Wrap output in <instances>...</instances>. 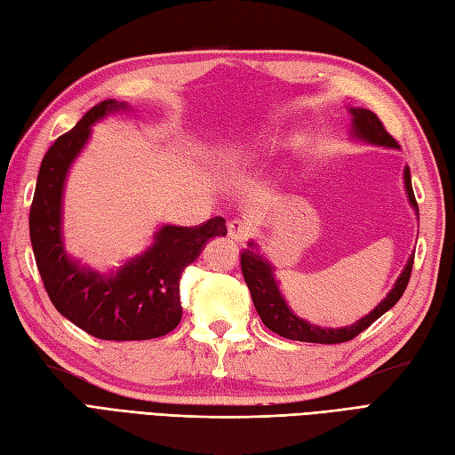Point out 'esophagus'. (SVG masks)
I'll use <instances>...</instances> for the list:
<instances>
[{"label":"esophagus","instance_id":"obj_1","mask_svg":"<svg viewBox=\"0 0 455 455\" xmlns=\"http://www.w3.org/2000/svg\"><path fill=\"white\" fill-rule=\"evenodd\" d=\"M228 235L234 239V241L241 243V241H245L251 235V228H249V224H245V221L231 220L229 224H228Z\"/></svg>","mask_w":455,"mask_h":455}]
</instances>
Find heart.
I'll return each mask as SVG.
<instances>
[{"mask_svg": "<svg viewBox=\"0 0 455 455\" xmlns=\"http://www.w3.org/2000/svg\"><path fill=\"white\" fill-rule=\"evenodd\" d=\"M252 147V139L249 137H229L216 142L212 148V156L221 165H235L247 158Z\"/></svg>", "mask_w": 455, "mask_h": 455, "instance_id": "b5f03b06", "label": "heart"}]
</instances>
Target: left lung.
<instances>
[{
	"mask_svg": "<svg viewBox=\"0 0 455 455\" xmlns=\"http://www.w3.org/2000/svg\"><path fill=\"white\" fill-rule=\"evenodd\" d=\"M349 114H351L353 139L374 144V147L400 148L397 147V142L387 135L382 121L376 117V114H372L371 109L349 108ZM403 183H405L409 204L413 206L415 214L419 218V206L413 195L409 165L403 168ZM413 257L415 252L407 259L405 268L402 270L400 275H397L394 287L387 291V295L382 299V301L376 305L367 316H363L361 320H357V323L343 328H323V326L311 324L308 320L301 316H297L290 308V305L285 303V299L280 291V283L274 275V266L268 262V259H264V254H260V249L254 241H249L247 249L241 252V270H243V278H245L249 285L254 308H257V313L262 318L266 328H270L272 331H275V334L287 339L311 341V343H341L359 336L363 330H367L374 320H379L386 311H390V308L400 301V297L403 295L407 287V282L411 278Z\"/></svg>",
	"mask_w": 455,
	"mask_h": 455,
	"instance_id": "8db88e82",
	"label": "left lung"
}]
</instances>
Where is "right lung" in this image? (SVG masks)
Segmentation results:
<instances>
[{
	"label": "right lung",
	"instance_id": "right-lung-1",
	"mask_svg": "<svg viewBox=\"0 0 455 455\" xmlns=\"http://www.w3.org/2000/svg\"><path fill=\"white\" fill-rule=\"evenodd\" d=\"M129 104L104 100L88 109L42 160L30 206V243L50 301L75 326L100 339L132 341L170 334L181 320L180 280L206 241L228 234L216 216L203 226H162L152 245L116 272L100 274L69 257L63 245V191L73 162L92 135V125Z\"/></svg>",
	"mask_w": 455,
	"mask_h": 455
}]
</instances>
